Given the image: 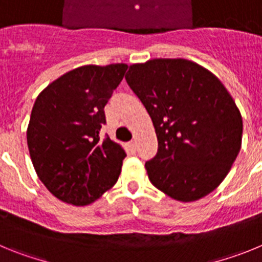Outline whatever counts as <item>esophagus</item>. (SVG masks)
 I'll use <instances>...</instances> for the list:
<instances>
[{
	"label": "esophagus",
	"mask_w": 262,
	"mask_h": 262,
	"mask_svg": "<svg viewBox=\"0 0 262 262\" xmlns=\"http://www.w3.org/2000/svg\"><path fill=\"white\" fill-rule=\"evenodd\" d=\"M128 147L133 149V151H136V148H138V144H136V142H129Z\"/></svg>",
	"instance_id": "esophagus-1"
}]
</instances>
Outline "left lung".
<instances>
[{"label":"left lung","instance_id":"1","mask_svg":"<svg viewBox=\"0 0 262 262\" xmlns=\"http://www.w3.org/2000/svg\"><path fill=\"white\" fill-rule=\"evenodd\" d=\"M127 84L154 122L159 149L145 163L149 181L181 202L222 184L242 148L243 119L221 80L186 59L129 66Z\"/></svg>","mask_w":262,"mask_h":262}]
</instances>
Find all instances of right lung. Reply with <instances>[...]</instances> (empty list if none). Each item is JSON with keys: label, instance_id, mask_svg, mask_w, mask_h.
<instances>
[{"label": "right lung", "instance_id": "add662e5", "mask_svg": "<svg viewBox=\"0 0 262 262\" xmlns=\"http://www.w3.org/2000/svg\"><path fill=\"white\" fill-rule=\"evenodd\" d=\"M127 64L84 66L51 82L32 106L27 145L35 172L62 202L86 206L114 186L126 152L101 139L105 108Z\"/></svg>", "mask_w": 262, "mask_h": 262}]
</instances>
